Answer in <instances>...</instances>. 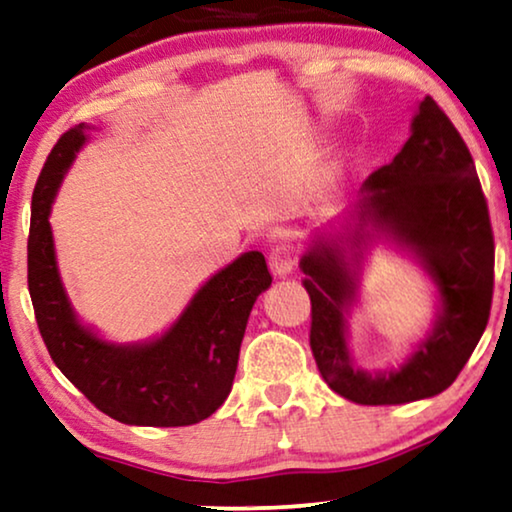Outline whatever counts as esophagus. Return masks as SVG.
<instances>
[{"label": "esophagus", "mask_w": 512, "mask_h": 512, "mask_svg": "<svg viewBox=\"0 0 512 512\" xmlns=\"http://www.w3.org/2000/svg\"><path fill=\"white\" fill-rule=\"evenodd\" d=\"M294 264H296L294 248L287 246V243H280V246H276L269 253V266L276 276H287V273L294 269Z\"/></svg>", "instance_id": "34e87169"}]
</instances>
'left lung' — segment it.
Listing matches in <instances>:
<instances>
[{"instance_id": "left-lung-1", "label": "left lung", "mask_w": 512, "mask_h": 512, "mask_svg": "<svg viewBox=\"0 0 512 512\" xmlns=\"http://www.w3.org/2000/svg\"><path fill=\"white\" fill-rule=\"evenodd\" d=\"M358 223L338 241H315L301 257L310 294V347L326 384L356 404H404L446 391L474 354L492 308L494 236L474 158L453 121L425 96L411 137L372 172ZM384 233L407 247L440 292L433 333L398 371L356 369L346 347V310L364 243Z\"/></svg>"}]
</instances>
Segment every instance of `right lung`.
Masks as SVG:
<instances>
[{
    "mask_svg": "<svg viewBox=\"0 0 512 512\" xmlns=\"http://www.w3.org/2000/svg\"><path fill=\"white\" fill-rule=\"evenodd\" d=\"M78 124L59 137L32 197L27 282L41 338L64 377L126 425L181 427L209 418L232 391L239 349L257 296L271 285L257 250L218 271L160 338L112 345L82 326L61 285L50 230V207L73 158L87 142Z\"/></svg>",
    "mask_w": 512,
    "mask_h": 512,
    "instance_id": "1",
    "label": "right lung"
}]
</instances>
